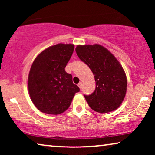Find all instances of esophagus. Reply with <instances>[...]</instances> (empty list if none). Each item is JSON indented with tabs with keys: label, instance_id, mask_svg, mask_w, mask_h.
I'll return each mask as SVG.
<instances>
[{
	"label": "esophagus",
	"instance_id": "1",
	"mask_svg": "<svg viewBox=\"0 0 155 155\" xmlns=\"http://www.w3.org/2000/svg\"><path fill=\"white\" fill-rule=\"evenodd\" d=\"M78 87H80V89H81V88L82 87V83L81 82H79V83H78Z\"/></svg>",
	"mask_w": 155,
	"mask_h": 155
}]
</instances>
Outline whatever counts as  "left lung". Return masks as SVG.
<instances>
[{
  "label": "left lung",
  "mask_w": 155,
  "mask_h": 155,
  "mask_svg": "<svg viewBox=\"0 0 155 155\" xmlns=\"http://www.w3.org/2000/svg\"><path fill=\"white\" fill-rule=\"evenodd\" d=\"M78 57L94 75L96 88L84 95L89 106L99 113H108L120 107L126 93L127 80L121 65L113 54L99 44L78 46Z\"/></svg>",
  "instance_id": "obj_1"
}]
</instances>
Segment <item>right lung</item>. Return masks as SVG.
Here are the masks:
<instances>
[{
    "label": "right lung",
    "mask_w": 155,
    "mask_h": 155,
    "mask_svg": "<svg viewBox=\"0 0 155 155\" xmlns=\"http://www.w3.org/2000/svg\"><path fill=\"white\" fill-rule=\"evenodd\" d=\"M73 51V44H58L43 51L34 61L28 90L40 111L54 115L63 113L69 108L75 93L80 92L71 74L65 70Z\"/></svg>",
    "instance_id": "right-lung-1"
}]
</instances>
